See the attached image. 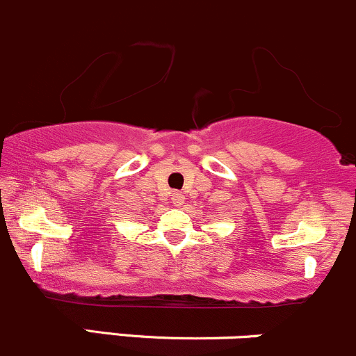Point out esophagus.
<instances>
[{"label":"esophagus","mask_w":356,"mask_h":356,"mask_svg":"<svg viewBox=\"0 0 356 356\" xmlns=\"http://www.w3.org/2000/svg\"><path fill=\"white\" fill-rule=\"evenodd\" d=\"M171 202H173L177 207H179V205H183V202H185V195L181 192H173L171 193Z\"/></svg>","instance_id":"esophagus-1"}]
</instances>
